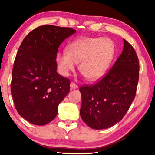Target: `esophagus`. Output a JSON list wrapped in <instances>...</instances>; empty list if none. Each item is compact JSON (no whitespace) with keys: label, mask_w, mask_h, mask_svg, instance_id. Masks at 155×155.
<instances>
[{"label":"esophagus","mask_w":155,"mask_h":155,"mask_svg":"<svg viewBox=\"0 0 155 155\" xmlns=\"http://www.w3.org/2000/svg\"><path fill=\"white\" fill-rule=\"evenodd\" d=\"M70 87H71V89H77L78 88V84H76L75 83H74V82H71V84H70Z\"/></svg>","instance_id":"34e87169"}]
</instances>
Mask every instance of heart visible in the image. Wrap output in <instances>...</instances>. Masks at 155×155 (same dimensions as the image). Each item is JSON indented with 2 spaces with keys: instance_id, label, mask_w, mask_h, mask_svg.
<instances>
[{
  "instance_id": "heart-1",
  "label": "heart",
  "mask_w": 155,
  "mask_h": 155,
  "mask_svg": "<svg viewBox=\"0 0 155 155\" xmlns=\"http://www.w3.org/2000/svg\"><path fill=\"white\" fill-rule=\"evenodd\" d=\"M115 54L114 41L108 37H83L72 42L66 52H58L56 62L61 75L68 76L79 63V71L90 81L104 75Z\"/></svg>"
}]
</instances>
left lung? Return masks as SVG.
<instances>
[{
    "label": "left lung",
    "mask_w": 155,
    "mask_h": 155,
    "mask_svg": "<svg viewBox=\"0 0 155 155\" xmlns=\"http://www.w3.org/2000/svg\"><path fill=\"white\" fill-rule=\"evenodd\" d=\"M124 43L122 54L104 77L80 88V116L91 128L106 129L119 122L136 94L139 61L133 46L125 39Z\"/></svg>",
    "instance_id": "obj_1"
}]
</instances>
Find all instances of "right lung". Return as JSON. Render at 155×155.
Returning <instances> with one entry per match:
<instances>
[{"label": "right lung", "instance_id": "add662e5", "mask_svg": "<svg viewBox=\"0 0 155 155\" xmlns=\"http://www.w3.org/2000/svg\"><path fill=\"white\" fill-rule=\"evenodd\" d=\"M75 32L69 27L42 25L20 44L10 87L16 110L31 124L44 126L54 120L70 92L71 80L56 71V56L61 44Z\"/></svg>", "mask_w": 155, "mask_h": 155}]
</instances>
